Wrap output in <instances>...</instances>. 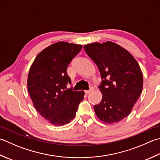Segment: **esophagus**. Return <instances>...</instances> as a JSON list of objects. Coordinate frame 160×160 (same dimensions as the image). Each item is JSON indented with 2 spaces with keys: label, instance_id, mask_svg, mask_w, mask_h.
Listing matches in <instances>:
<instances>
[{
  "label": "esophagus",
  "instance_id": "1",
  "mask_svg": "<svg viewBox=\"0 0 160 160\" xmlns=\"http://www.w3.org/2000/svg\"><path fill=\"white\" fill-rule=\"evenodd\" d=\"M93 90V87H91V89L89 90H85V91H84V92H85V93H87H87H89L90 92H92Z\"/></svg>",
  "mask_w": 160,
  "mask_h": 160
}]
</instances>
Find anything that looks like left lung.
I'll return each mask as SVG.
<instances>
[{
    "mask_svg": "<svg viewBox=\"0 0 160 160\" xmlns=\"http://www.w3.org/2000/svg\"><path fill=\"white\" fill-rule=\"evenodd\" d=\"M84 48L98 67L102 79L98 87L102 98L93 107L95 113L105 123H118L130 114L142 93L139 65L127 50L112 42L89 43Z\"/></svg>",
    "mask_w": 160,
    "mask_h": 160,
    "instance_id": "8db88e82",
    "label": "left lung"
}]
</instances>
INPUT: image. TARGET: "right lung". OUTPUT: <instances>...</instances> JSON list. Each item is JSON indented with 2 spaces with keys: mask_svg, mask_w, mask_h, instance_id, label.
Here are the masks:
<instances>
[{
  "mask_svg": "<svg viewBox=\"0 0 160 160\" xmlns=\"http://www.w3.org/2000/svg\"><path fill=\"white\" fill-rule=\"evenodd\" d=\"M82 45L59 42L39 52L28 77V92L34 107L54 126H64L73 119L84 98L83 91L67 89L71 78L67 67Z\"/></svg>",
  "mask_w": 160,
  "mask_h": 160,
  "instance_id": "obj_1",
  "label": "right lung"
}]
</instances>
